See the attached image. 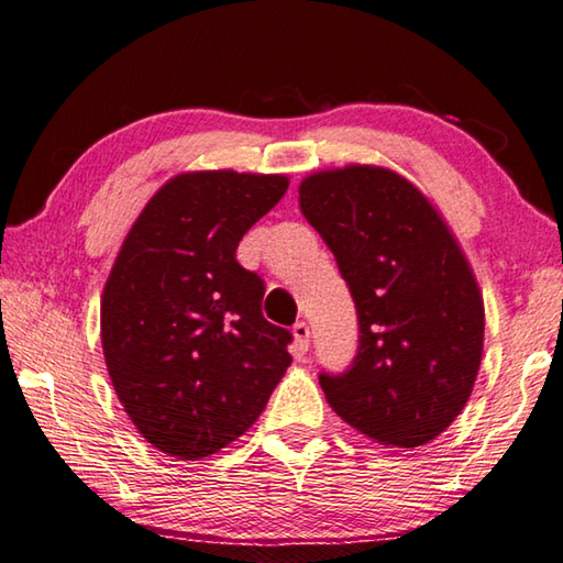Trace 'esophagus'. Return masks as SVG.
<instances>
[{"label":"esophagus","mask_w":563,"mask_h":563,"mask_svg":"<svg viewBox=\"0 0 563 563\" xmlns=\"http://www.w3.org/2000/svg\"><path fill=\"white\" fill-rule=\"evenodd\" d=\"M294 346H297V356H303V353L309 351V339H311V331H309V323L307 321H297L294 323Z\"/></svg>","instance_id":"34e87169"}]
</instances>
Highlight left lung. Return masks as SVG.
<instances>
[{
  "mask_svg": "<svg viewBox=\"0 0 563 563\" xmlns=\"http://www.w3.org/2000/svg\"><path fill=\"white\" fill-rule=\"evenodd\" d=\"M358 311V356L321 373L329 406L386 448H420L467 406L485 346V301L455 234L420 187L351 163L299 185Z\"/></svg>",
  "mask_w": 563,
  "mask_h": 563,
  "instance_id": "left-lung-1",
  "label": "left lung"
}]
</instances>
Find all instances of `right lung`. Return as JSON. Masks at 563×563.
Segmentation results:
<instances>
[{"label": "right lung", "instance_id": "1", "mask_svg": "<svg viewBox=\"0 0 563 563\" xmlns=\"http://www.w3.org/2000/svg\"><path fill=\"white\" fill-rule=\"evenodd\" d=\"M287 187V175L180 173L118 250L101 294L106 368L165 455L202 460L244 435L291 366V333L262 317L264 282L234 256Z\"/></svg>", "mask_w": 563, "mask_h": 563}]
</instances>
